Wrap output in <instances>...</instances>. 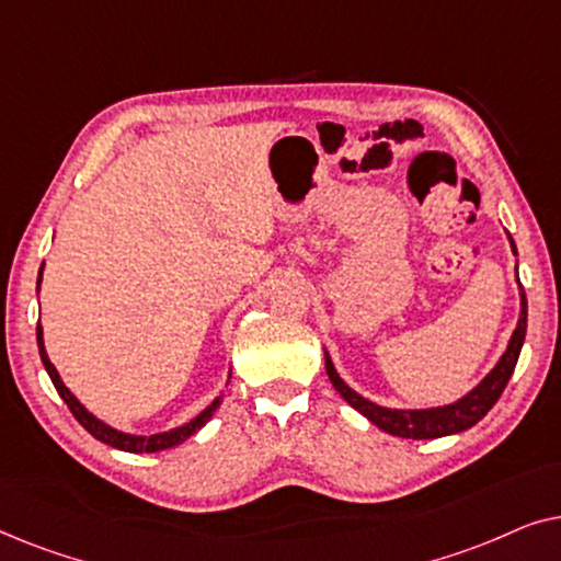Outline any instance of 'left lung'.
<instances>
[{"label": "left lung", "instance_id": "left-lung-1", "mask_svg": "<svg viewBox=\"0 0 561 561\" xmlns=\"http://www.w3.org/2000/svg\"><path fill=\"white\" fill-rule=\"evenodd\" d=\"M511 237V234H508ZM511 250L516 252V242L511 240ZM526 294L520 288V313H518V324L513 329V336L505 347L503 357L497 359V365L490 370L485 378L480 380V386H474L470 393L459 398V401L449 403V405H436V409H419V411H401V409H386V405H378L373 401H367L352 390L347 382H344L340 375L334 370L332 357L324 352V363H327V375L332 380V386L336 388L344 401H347L352 409H357L367 421H373L375 426L382 428V432L401 436V439H439V436H449V434H459L465 428H470L478 424V421L485 416V413L493 409L497 398L508 386L513 370H516L520 347H524L526 340Z\"/></svg>", "mask_w": 561, "mask_h": 561}]
</instances>
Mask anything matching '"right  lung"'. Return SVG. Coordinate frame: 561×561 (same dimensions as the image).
<instances>
[{"mask_svg": "<svg viewBox=\"0 0 561 561\" xmlns=\"http://www.w3.org/2000/svg\"><path fill=\"white\" fill-rule=\"evenodd\" d=\"M41 278H43V267H41V275H37V286H41ZM37 350H41V359L45 365V370H48L53 386H56L58 396L64 398V403L71 409V413L76 416V421L87 428V432L94 436V439L110 444L114 449H122V451H133V455H142V451H160V449H171V447H179L181 442H186L191 434H196L198 428H202L206 421L214 416V411H217V405L221 401L219 398H214L211 405H206V409L198 413L196 419H191L188 424H183L179 428H171V432H163V434H150V436H137V434H125V432H117V428H112L110 424H104V421H99L94 413H89L83 405L79 403V398H76L71 390L64 386V380H60V375L53 363L48 359V352H45V344H43V327L41 321H37Z\"/></svg>", "mask_w": 561, "mask_h": 561, "instance_id": "obj_1", "label": "right lung"}]
</instances>
